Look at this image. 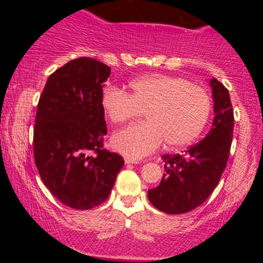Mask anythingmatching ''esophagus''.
Listing matches in <instances>:
<instances>
[{
    "instance_id": "34e87169",
    "label": "esophagus",
    "mask_w": 263,
    "mask_h": 263,
    "mask_svg": "<svg viewBox=\"0 0 263 263\" xmlns=\"http://www.w3.org/2000/svg\"><path fill=\"white\" fill-rule=\"evenodd\" d=\"M125 163L126 164H135V163H138L137 159L129 158V157H125Z\"/></svg>"
}]
</instances>
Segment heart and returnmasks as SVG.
Segmentation results:
<instances>
[{
    "label": "heart",
    "instance_id": "1",
    "mask_svg": "<svg viewBox=\"0 0 263 263\" xmlns=\"http://www.w3.org/2000/svg\"><path fill=\"white\" fill-rule=\"evenodd\" d=\"M131 92L115 86L102 90L100 105L108 121L123 123L146 112L148 121L112 136L114 148L138 159L153 153L165 141L170 148L193 143L206 126L210 95L182 77L152 74L129 83Z\"/></svg>",
    "mask_w": 263,
    "mask_h": 263
}]
</instances>
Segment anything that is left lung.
Segmentation results:
<instances>
[{
    "label": "left lung",
    "instance_id": "left-lung-1",
    "mask_svg": "<svg viewBox=\"0 0 263 263\" xmlns=\"http://www.w3.org/2000/svg\"><path fill=\"white\" fill-rule=\"evenodd\" d=\"M210 86L215 117L209 134L183 155L162 156V180L148 190L149 201L163 213H188L203 204L226 168L234 134V110L229 90L216 79H211Z\"/></svg>",
    "mask_w": 263,
    "mask_h": 263
}]
</instances>
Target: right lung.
<instances>
[{
	"instance_id": "obj_1",
	"label": "right lung",
	"mask_w": 263,
	"mask_h": 263,
	"mask_svg": "<svg viewBox=\"0 0 263 263\" xmlns=\"http://www.w3.org/2000/svg\"><path fill=\"white\" fill-rule=\"evenodd\" d=\"M111 68L81 57L49 75L39 98L33 153L44 185L78 210L98 206L110 195L125 164L104 148L107 134L100 98Z\"/></svg>"
}]
</instances>
